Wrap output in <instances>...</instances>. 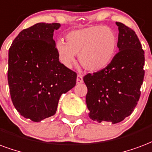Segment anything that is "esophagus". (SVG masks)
<instances>
[{
    "mask_svg": "<svg viewBox=\"0 0 152 152\" xmlns=\"http://www.w3.org/2000/svg\"><path fill=\"white\" fill-rule=\"evenodd\" d=\"M76 82L77 84H80V83H83V76L80 74H78L77 75V77H76Z\"/></svg>",
    "mask_w": 152,
    "mask_h": 152,
    "instance_id": "esophagus-1",
    "label": "esophagus"
}]
</instances>
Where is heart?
Listing matches in <instances>:
<instances>
[{"mask_svg":"<svg viewBox=\"0 0 152 152\" xmlns=\"http://www.w3.org/2000/svg\"><path fill=\"white\" fill-rule=\"evenodd\" d=\"M118 49V36L113 29L104 26L72 30L64 41L57 42L56 50L60 61L71 67L76 64V56L85 70L98 72L113 61Z\"/></svg>","mask_w":152,"mask_h":152,"instance_id":"b5f03b06","label":"heart"}]
</instances>
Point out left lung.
Listing matches in <instances>:
<instances>
[{
    "label": "left lung",
    "instance_id": "obj_1",
    "mask_svg": "<svg viewBox=\"0 0 152 152\" xmlns=\"http://www.w3.org/2000/svg\"><path fill=\"white\" fill-rule=\"evenodd\" d=\"M116 25L119 51L104 69L84 76L89 118L113 124L122 122L136 107L144 78L145 63L144 51L135 32L121 22Z\"/></svg>",
    "mask_w": 152,
    "mask_h": 152
}]
</instances>
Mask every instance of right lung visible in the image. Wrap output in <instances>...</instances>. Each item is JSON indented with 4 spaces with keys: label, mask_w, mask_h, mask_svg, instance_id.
<instances>
[{
    "label": "right lung",
    "mask_w": 152,
    "mask_h": 152,
    "mask_svg": "<svg viewBox=\"0 0 152 152\" xmlns=\"http://www.w3.org/2000/svg\"><path fill=\"white\" fill-rule=\"evenodd\" d=\"M59 27V23H37L22 30L9 50L12 102L33 122L53 116L62 94L76 85V73L59 60L53 34Z\"/></svg>",
    "instance_id": "1"
}]
</instances>
